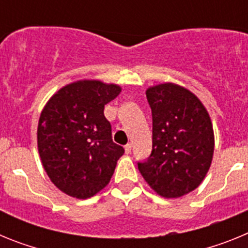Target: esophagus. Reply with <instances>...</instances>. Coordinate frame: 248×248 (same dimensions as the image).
<instances>
[{"instance_id":"1","label":"esophagus","mask_w":248,"mask_h":248,"mask_svg":"<svg viewBox=\"0 0 248 248\" xmlns=\"http://www.w3.org/2000/svg\"><path fill=\"white\" fill-rule=\"evenodd\" d=\"M124 149H125V154H130V153H131V144H126V145L124 146Z\"/></svg>"}]
</instances>
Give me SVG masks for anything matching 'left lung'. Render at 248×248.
<instances>
[{"mask_svg":"<svg viewBox=\"0 0 248 248\" xmlns=\"http://www.w3.org/2000/svg\"><path fill=\"white\" fill-rule=\"evenodd\" d=\"M153 115V150L138 169L164 198H180L202 183L215 148L210 115L194 93L164 83L146 91Z\"/></svg>","mask_w":248,"mask_h":248,"instance_id":"1","label":"left lung"}]
</instances>
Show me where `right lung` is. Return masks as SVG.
Wrapping results in <instances>:
<instances>
[{
  "label": "right lung",
  "mask_w": 248,
  "mask_h": 248,
  "mask_svg": "<svg viewBox=\"0 0 248 248\" xmlns=\"http://www.w3.org/2000/svg\"><path fill=\"white\" fill-rule=\"evenodd\" d=\"M120 92L117 84L78 80L53 94L41 113L37 144L42 165L72 198L88 199L104 189L124 154L104 117V105Z\"/></svg>",
  "instance_id": "1"
}]
</instances>
